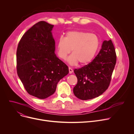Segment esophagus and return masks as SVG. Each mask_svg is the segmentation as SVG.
Listing matches in <instances>:
<instances>
[{
  "label": "esophagus",
  "mask_w": 134,
  "mask_h": 134,
  "mask_svg": "<svg viewBox=\"0 0 134 134\" xmlns=\"http://www.w3.org/2000/svg\"><path fill=\"white\" fill-rule=\"evenodd\" d=\"M73 72V69H72L71 68L69 67V74H72Z\"/></svg>",
  "instance_id": "esophagus-1"
}]
</instances>
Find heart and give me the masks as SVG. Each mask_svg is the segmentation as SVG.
I'll list each match as a JSON object with an SVG mask.
<instances>
[{
  "instance_id": "obj_1",
  "label": "heart",
  "mask_w": 134,
  "mask_h": 134,
  "mask_svg": "<svg viewBox=\"0 0 134 134\" xmlns=\"http://www.w3.org/2000/svg\"><path fill=\"white\" fill-rule=\"evenodd\" d=\"M99 44V38L96 35L73 30L68 32L64 38L61 37L56 47L59 57L63 60L72 51L73 54L67 59L70 65L76 66L79 62L81 65H85L94 59Z\"/></svg>"
}]
</instances>
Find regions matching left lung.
Wrapping results in <instances>:
<instances>
[{
    "instance_id": "1",
    "label": "left lung",
    "mask_w": 134,
    "mask_h": 134,
    "mask_svg": "<svg viewBox=\"0 0 134 134\" xmlns=\"http://www.w3.org/2000/svg\"><path fill=\"white\" fill-rule=\"evenodd\" d=\"M116 62V54L112 41H104L99 53L88 65L75 69L78 82L73 88L80 99L88 100L102 94L111 80Z\"/></svg>"
}]
</instances>
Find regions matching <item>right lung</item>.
Instances as JSON below:
<instances>
[{
    "mask_svg": "<svg viewBox=\"0 0 134 134\" xmlns=\"http://www.w3.org/2000/svg\"><path fill=\"white\" fill-rule=\"evenodd\" d=\"M44 21L34 25L21 38L17 49V72L29 94L45 99L54 93L58 82L69 73L56 54L52 30Z\"/></svg>",
    "mask_w": 134,
    "mask_h": 134,
    "instance_id": "1",
    "label": "right lung"
}]
</instances>
